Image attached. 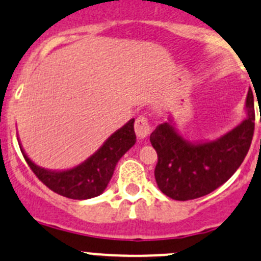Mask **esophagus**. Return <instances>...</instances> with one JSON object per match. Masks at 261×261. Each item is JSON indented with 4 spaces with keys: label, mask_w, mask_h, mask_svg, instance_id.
Listing matches in <instances>:
<instances>
[{
    "label": "esophagus",
    "mask_w": 261,
    "mask_h": 261,
    "mask_svg": "<svg viewBox=\"0 0 261 261\" xmlns=\"http://www.w3.org/2000/svg\"><path fill=\"white\" fill-rule=\"evenodd\" d=\"M134 130H136L137 137L139 139H144L148 137V134L150 133V125L148 119L144 115L137 118L136 123H134Z\"/></svg>",
    "instance_id": "obj_1"
}]
</instances>
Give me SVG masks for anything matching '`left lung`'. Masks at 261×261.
I'll list each match as a JSON object with an SVG mask.
<instances>
[{
  "mask_svg": "<svg viewBox=\"0 0 261 261\" xmlns=\"http://www.w3.org/2000/svg\"><path fill=\"white\" fill-rule=\"evenodd\" d=\"M246 118L215 141L190 142L178 133L172 118L150 134L158 155L154 177L158 189L177 201L208 195L240 167L250 148L255 127L254 95L249 89Z\"/></svg>",
  "mask_w": 261,
  "mask_h": 261,
  "instance_id": "1",
  "label": "left lung"
}]
</instances>
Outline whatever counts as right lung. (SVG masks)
Returning a JSON list of instances; mask_svg holds the SVG:
<instances>
[{"mask_svg": "<svg viewBox=\"0 0 261 261\" xmlns=\"http://www.w3.org/2000/svg\"><path fill=\"white\" fill-rule=\"evenodd\" d=\"M136 143L134 119L112 134L103 146L87 161L65 171H51L39 167L28 157L20 144L25 161L37 178L51 191L72 198L88 200L101 195L111 181L118 161Z\"/></svg>", "mask_w": 261, "mask_h": 261, "instance_id": "obj_1", "label": "right lung"}]
</instances>
